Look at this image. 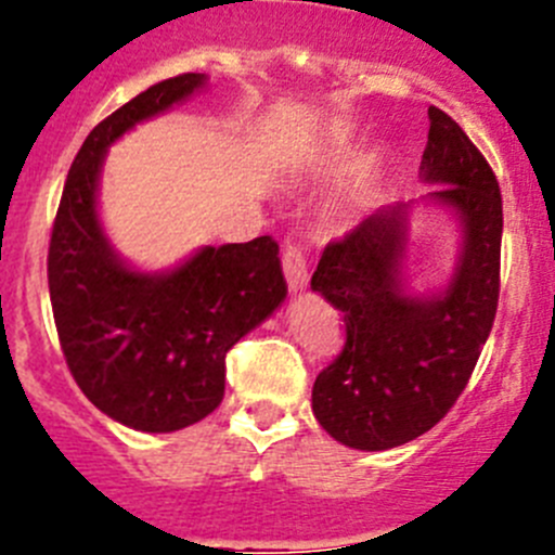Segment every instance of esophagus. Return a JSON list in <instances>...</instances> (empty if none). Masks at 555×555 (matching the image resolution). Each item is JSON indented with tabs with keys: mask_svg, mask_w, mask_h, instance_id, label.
I'll list each match as a JSON object with an SVG mask.
<instances>
[{
	"mask_svg": "<svg viewBox=\"0 0 555 555\" xmlns=\"http://www.w3.org/2000/svg\"><path fill=\"white\" fill-rule=\"evenodd\" d=\"M283 274H286V283L292 292H302L308 283V258H306V249L300 244H288L283 249Z\"/></svg>",
	"mask_w": 555,
	"mask_h": 555,
	"instance_id": "1",
	"label": "esophagus"
}]
</instances>
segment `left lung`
<instances>
[{
    "label": "left lung",
    "instance_id": "8db88e82",
    "mask_svg": "<svg viewBox=\"0 0 555 555\" xmlns=\"http://www.w3.org/2000/svg\"><path fill=\"white\" fill-rule=\"evenodd\" d=\"M423 178L461 219L448 288L405 292L409 205H389L331 242L311 278L345 317V341L313 380V416L356 450H389L434 428L459 400L492 331L500 297L503 199L492 166L448 113L428 107Z\"/></svg>",
    "mask_w": 555,
    "mask_h": 555
}]
</instances>
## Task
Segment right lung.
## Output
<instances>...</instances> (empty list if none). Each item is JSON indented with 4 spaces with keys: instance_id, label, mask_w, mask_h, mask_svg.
<instances>
[{
    "instance_id": "right-lung-1",
    "label": "right lung",
    "mask_w": 555,
    "mask_h": 555,
    "mask_svg": "<svg viewBox=\"0 0 555 555\" xmlns=\"http://www.w3.org/2000/svg\"><path fill=\"white\" fill-rule=\"evenodd\" d=\"M205 75L155 82L88 132L49 238V297L68 372L116 423L171 434L222 403L224 356L286 300L278 242L203 247L171 272H135L96 214L105 152L139 121L189 100Z\"/></svg>"
}]
</instances>
